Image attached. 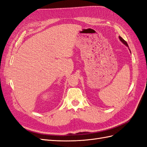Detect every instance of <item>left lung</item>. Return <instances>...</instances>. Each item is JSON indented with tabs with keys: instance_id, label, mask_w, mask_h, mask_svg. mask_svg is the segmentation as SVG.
Returning <instances> with one entry per match:
<instances>
[{
	"instance_id": "8db88e82",
	"label": "left lung",
	"mask_w": 147,
	"mask_h": 147,
	"mask_svg": "<svg viewBox=\"0 0 147 147\" xmlns=\"http://www.w3.org/2000/svg\"><path fill=\"white\" fill-rule=\"evenodd\" d=\"M119 40H121V42H122L123 44H124L125 45H126L127 46V47H128V49H129V50H130V49H129V46H128V44H127V43L126 42H125L123 38H122V37H121V36H119ZM130 52H131V50H130Z\"/></svg>"
}]
</instances>
